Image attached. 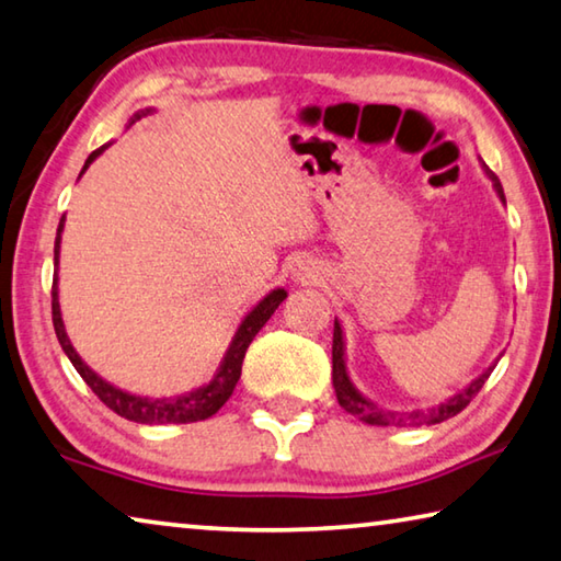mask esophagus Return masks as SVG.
Masks as SVG:
<instances>
[{"label": "esophagus", "mask_w": 561, "mask_h": 561, "mask_svg": "<svg viewBox=\"0 0 561 561\" xmlns=\"http://www.w3.org/2000/svg\"><path fill=\"white\" fill-rule=\"evenodd\" d=\"M290 275H293V280L306 283V286H313V283L320 280V268L313 261H298L296 265H293Z\"/></svg>", "instance_id": "34e87169"}]
</instances>
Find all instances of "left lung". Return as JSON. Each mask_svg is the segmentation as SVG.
I'll return each mask as SVG.
<instances>
[{"mask_svg":"<svg viewBox=\"0 0 561 561\" xmlns=\"http://www.w3.org/2000/svg\"><path fill=\"white\" fill-rule=\"evenodd\" d=\"M482 171L488 173V179L492 181L494 191H497L500 201L504 204V191H502V183L500 179L494 176V173L488 169V163L482 161ZM502 357V355H500ZM497 357V360H500ZM494 360L488 370H482V375H477V378L467 385L465 390L455 392L453 398L439 402L435 408H427V410H408V412H400V410H385L380 408L378 402H373L370 398H365V394L355 388L353 380H351V373H347V357H345V335H343V325L341 320L335 318V330H333V388H335V398L341 402V408L345 412H351L353 417L367 422V425H378V427H420V425H437V422L455 417L457 412H462L467 405H470V400L474 398L477 392L482 390L484 380L490 378L494 365Z\"/></svg>","mask_w":561,"mask_h":561,"instance_id":"1","label":"left lung"}]
</instances>
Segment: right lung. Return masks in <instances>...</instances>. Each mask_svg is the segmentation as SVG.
Wrapping results in <instances>:
<instances>
[{
  "label": "right lung",
  "mask_w": 561,
  "mask_h": 561,
  "mask_svg": "<svg viewBox=\"0 0 561 561\" xmlns=\"http://www.w3.org/2000/svg\"><path fill=\"white\" fill-rule=\"evenodd\" d=\"M153 112L156 108H151V106L141 108V112H136L131 118H128L126 128ZM106 149H108V144H104L101 149L91 153L84 163V169H81V173H84ZM64 220H67V216H61L59 228H57V241H54V265H57V271H54V286H51V320H54V330H57L61 351L67 353L71 365L77 367V373L84 378V382L96 392V398L104 402L108 410H114L116 415H122L131 422H141V425H181V422H198V420H208L210 415H216V412L226 405V400L231 398L236 390V382H238V378H241V365H243L248 345H251L255 335H259V330L268 323L271 316L275 313V308H278L280 302L288 298V293L283 288H273L268 296L255 302V306L248 310L245 318L241 320V325H238V330H236L231 345H228L224 360H220V365H218V370L214 373V378H210L206 385H201V388L191 390V392L176 394V398H146V394L126 392L122 388H116V385L106 382L101 375H96L84 360H81V355L73 351V345L69 341L67 328H64L61 306H59V251H61Z\"/></svg>",
  "instance_id": "add662e5"
}]
</instances>
